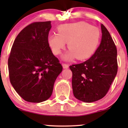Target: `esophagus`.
I'll return each instance as SVG.
<instances>
[{"instance_id": "34e87169", "label": "esophagus", "mask_w": 128, "mask_h": 128, "mask_svg": "<svg viewBox=\"0 0 128 128\" xmlns=\"http://www.w3.org/2000/svg\"><path fill=\"white\" fill-rule=\"evenodd\" d=\"M62 67L64 69H68V68H69V65H68V64H66V63H63Z\"/></svg>"}]
</instances>
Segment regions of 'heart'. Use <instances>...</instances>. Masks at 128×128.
Wrapping results in <instances>:
<instances>
[{
  "label": "heart",
  "instance_id": "obj_1",
  "mask_svg": "<svg viewBox=\"0 0 128 128\" xmlns=\"http://www.w3.org/2000/svg\"><path fill=\"white\" fill-rule=\"evenodd\" d=\"M58 34H51L48 42L54 54L59 55L68 42V52L64 56L66 60L76 58L84 60L90 58L97 49L100 43V30L85 22L60 25Z\"/></svg>",
  "mask_w": 128,
  "mask_h": 128
}]
</instances>
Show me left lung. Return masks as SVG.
Instances as JSON below:
<instances>
[{"label":"left lung","mask_w":128,"mask_h":128,"mask_svg":"<svg viewBox=\"0 0 128 128\" xmlns=\"http://www.w3.org/2000/svg\"><path fill=\"white\" fill-rule=\"evenodd\" d=\"M102 38L94 54L84 62L70 66L75 97L91 103L104 98L118 72L117 49L109 32L101 24Z\"/></svg>","instance_id":"obj_1"}]
</instances>
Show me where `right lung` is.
<instances>
[{
	"mask_svg": "<svg viewBox=\"0 0 128 128\" xmlns=\"http://www.w3.org/2000/svg\"><path fill=\"white\" fill-rule=\"evenodd\" d=\"M51 22L28 24L15 38L8 59L11 84L25 101L40 103L51 96L62 70L48 42Z\"/></svg>",
	"mask_w": 128,
	"mask_h": 128,
	"instance_id": "right-lung-1",
	"label": "right lung"
}]
</instances>
